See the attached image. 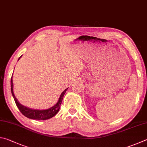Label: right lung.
<instances>
[{
    "instance_id": "obj_1",
    "label": "right lung",
    "mask_w": 147,
    "mask_h": 147,
    "mask_svg": "<svg viewBox=\"0 0 147 147\" xmlns=\"http://www.w3.org/2000/svg\"><path fill=\"white\" fill-rule=\"evenodd\" d=\"M21 57H22V56H21ZM20 57L18 58V60L20 59ZM67 89H66L63 90L60 95L58 102L56 103V105L52 107L46 109V110H36V109H31L30 108L26 107L21 105V104L19 103V101H18L17 98H16L14 94V92H13V84L12 77L11 78V94L13 95V98H14L16 105H17V107L18 108V109H19V111L21 112V113H22L24 116H25L26 117H27V118L29 119H38V120H46V119L51 118L53 116H55L56 114L58 113V111H59L61 103H62V101L63 100V96H64L66 90H67Z\"/></svg>"
}]
</instances>
